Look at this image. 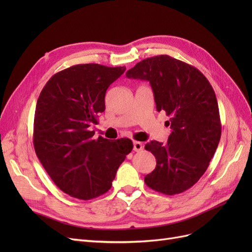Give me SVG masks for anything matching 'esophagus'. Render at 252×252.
Listing matches in <instances>:
<instances>
[{
  "instance_id": "34e87169",
  "label": "esophagus",
  "mask_w": 252,
  "mask_h": 252,
  "mask_svg": "<svg viewBox=\"0 0 252 252\" xmlns=\"http://www.w3.org/2000/svg\"><path fill=\"white\" fill-rule=\"evenodd\" d=\"M143 149V144L141 142L134 141L133 142V150L134 151H141Z\"/></svg>"
}]
</instances>
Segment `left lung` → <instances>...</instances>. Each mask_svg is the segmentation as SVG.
<instances>
[{"label":"left lung","mask_w":252,"mask_h":252,"mask_svg":"<svg viewBox=\"0 0 252 252\" xmlns=\"http://www.w3.org/2000/svg\"><path fill=\"white\" fill-rule=\"evenodd\" d=\"M126 77L148 81L157 110L170 118L166 122L172 129L167 143L145 145L157 159L145 184L167 195L186 191L207 170L220 139L215 90L199 69L166 55L141 61Z\"/></svg>","instance_id":"obj_1"}]
</instances>
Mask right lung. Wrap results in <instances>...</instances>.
Here are the masks:
<instances>
[{
    "label": "right lung",
    "mask_w": 252,
    "mask_h": 252,
    "mask_svg": "<svg viewBox=\"0 0 252 252\" xmlns=\"http://www.w3.org/2000/svg\"><path fill=\"white\" fill-rule=\"evenodd\" d=\"M126 67L80 64L53 74L36 102L33 146L44 169L63 192L91 200L111 188L131 152L129 139H94L93 124L105 110V94Z\"/></svg>",
    "instance_id": "add662e5"
}]
</instances>
